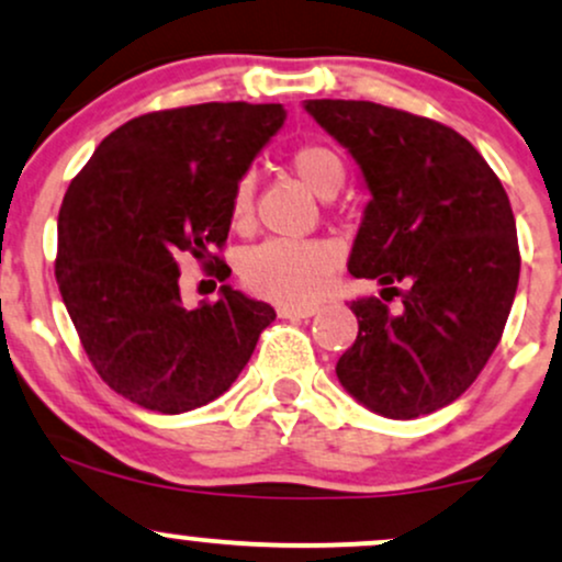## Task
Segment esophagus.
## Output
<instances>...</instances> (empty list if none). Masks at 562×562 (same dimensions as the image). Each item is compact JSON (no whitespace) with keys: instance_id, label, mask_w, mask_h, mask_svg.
<instances>
[{"instance_id":"34e87169","label":"esophagus","mask_w":562,"mask_h":562,"mask_svg":"<svg viewBox=\"0 0 562 562\" xmlns=\"http://www.w3.org/2000/svg\"><path fill=\"white\" fill-rule=\"evenodd\" d=\"M277 314L282 319H306L312 314H317V306L314 303H280L277 306Z\"/></svg>"}]
</instances>
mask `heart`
Wrapping results in <instances>:
<instances>
[{
    "label": "heart",
    "instance_id": "1",
    "mask_svg": "<svg viewBox=\"0 0 562 562\" xmlns=\"http://www.w3.org/2000/svg\"><path fill=\"white\" fill-rule=\"evenodd\" d=\"M290 166L308 190L330 198L346 179L344 158L322 142H303L290 156ZM254 211V179L240 177L232 190L229 216L245 227ZM338 263V250L325 240H267L250 248L240 261L243 285L261 299L303 303L325 288Z\"/></svg>",
    "mask_w": 562,
    "mask_h": 562
}]
</instances>
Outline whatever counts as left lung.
I'll return each instance as SVG.
<instances>
[{"label":"left lung","mask_w":562,"mask_h":562,"mask_svg":"<svg viewBox=\"0 0 562 562\" xmlns=\"http://www.w3.org/2000/svg\"><path fill=\"white\" fill-rule=\"evenodd\" d=\"M306 111L364 173L372 200L348 272L383 285L380 299L348 303L359 333L335 372L378 415H430L481 375L513 308L520 250L505 187L434 119L364 100H308Z\"/></svg>","instance_id":"1"}]
</instances>
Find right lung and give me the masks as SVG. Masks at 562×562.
I'll list each match as a JSON object with an SVG mask.
<instances>
[{
  "label": "right lung",
  "instance_id": "1",
  "mask_svg": "<svg viewBox=\"0 0 562 562\" xmlns=\"http://www.w3.org/2000/svg\"><path fill=\"white\" fill-rule=\"evenodd\" d=\"M282 105L203 102L126 121L76 173L57 216L55 277L97 375L145 409L222 396L274 308L224 285L184 308L179 256L216 280L237 179L282 126Z\"/></svg>",
  "mask_w": 562,
  "mask_h": 562
}]
</instances>
